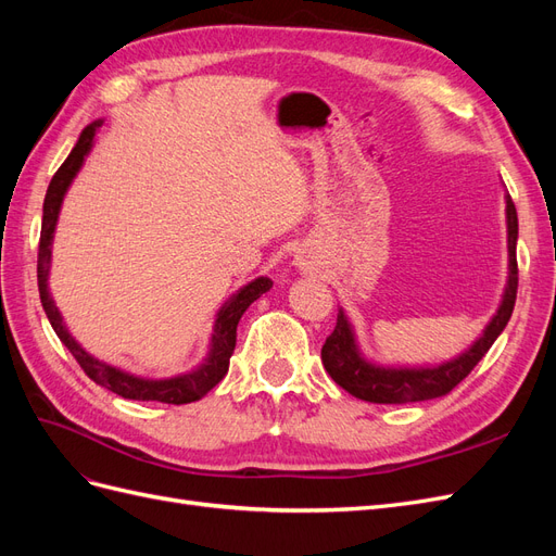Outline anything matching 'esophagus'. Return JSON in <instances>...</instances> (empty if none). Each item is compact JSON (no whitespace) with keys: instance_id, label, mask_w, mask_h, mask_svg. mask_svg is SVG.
<instances>
[{"instance_id":"34e87169","label":"esophagus","mask_w":556,"mask_h":556,"mask_svg":"<svg viewBox=\"0 0 556 556\" xmlns=\"http://www.w3.org/2000/svg\"><path fill=\"white\" fill-rule=\"evenodd\" d=\"M296 266L301 268V271H308V268H311V264L306 260H301V257H296Z\"/></svg>"}]
</instances>
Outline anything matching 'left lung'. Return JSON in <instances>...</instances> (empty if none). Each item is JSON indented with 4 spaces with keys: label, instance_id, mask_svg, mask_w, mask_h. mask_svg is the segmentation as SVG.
I'll return each mask as SVG.
<instances>
[{
    "label": "left lung",
    "instance_id": "1",
    "mask_svg": "<svg viewBox=\"0 0 556 556\" xmlns=\"http://www.w3.org/2000/svg\"><path fill=\"white\" fill-rule=\"evenodd\" d=\"M506 227H508V280L501 304L482 333L462 355L443 364L425 366H384L368 359L357 341L355 327L345 311L339 308L336 329L323 345V364L336 384L368 403H413L439 399L452 392L473 366L486 355V350L506 329L517 299V211L506 192Z\"/></svg>",
    "mask_w": 556,
    "mask_h": 556
}]
</instances>
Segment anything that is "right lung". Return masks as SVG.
Instances as JSON below:
<instances>
[{"label": "right lung", "instance_id": "obj_1", "mask_svg": "<svg viewBox=\"0 0 556 556\" xmlns=\"http://www.w3.org/2000/svg\"><path fill=\"white\" fill-rule=\"evenodd\" d=\"M102 123L104 121H94L80 131V137L70 153V157L64 160V164L60 166L58 174L48 185V192L43 199V223H41L39 264H37L41 306L50 319V327L55 329L58 339L66 345V350H70L76 357L83 371H86L88 378H92L97 384H102L113 394L123 396V399H131V401H160V403H174V406L199 401L227 376L229 357H231L233 348H237L239 319L248 311L252 301H257L264 292L274 288V280L266 276H260L255 280H250L248 285H243L241 290H237L225 301L220 311L215 313L206 357L201 359L192 368V371H185V374H178L172 378H141V376L129 374V371H123V368H117V366H111L106 362H99L97 357L90 355V352L83 350V345L74 339L70 329H66L62 313L55 306V299L50 296L48 276H50V257H53V239H55V227H58V217L62 211L64 194L72 188V182L78 176L83 162H86V157L90 155V150L94 146V134L99 131V127H102Z\"/></svg>", "mask_w": 556, "mask_h": 556}]
</instances>
